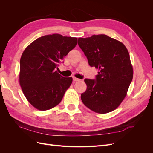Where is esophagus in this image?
Returning a JSON list of instances; mask_svg holds the SVG:
<instances>
[{
  "mask_svg": "<svg viewBox=\"0 0 153 153\" xmlns=\"http://www.w3.org/2000/svg\"><path fill=\"white\" fill-rule=\"evenodd\" d=\"M73 80L74 82H78L80 81V79H78V78H76L75 77H73Z\"/></svg>",
  "mask_w": 153,
  "mask_h": 153,
  "instance_id": "obj_1",
  "label": "esophagus"
}]
</instances>
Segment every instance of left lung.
Returning a JSON list of instances; mask_svg holds the SVG:
<instances>
[{"instance_id":"1","label":"left lung","mask_w":153,"mask_h":153,"mask_svg":"<svg viewBox=\"0 0 153 153\" xmlns=\"http://www.w3.org/2000/svg\"><path fill=\"white\" fill-rule=\"evenodd\" d=\"M78 44L90 66L98 69L96 78L84 80L87 90L83 103L99 114L116 109L126 95L133 79V68L126 47L105 34L78 38Z\"/></svg>"}]
</instances>
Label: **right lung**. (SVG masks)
Here are the masks:
<instances>
[{"label": "right lung", "instance_id": "add662e5", "mask_svg": "<svg viewBox=\"0 0 153 153\" xmlns=\"http://www.w3.org/2000/svg\"><path fill=\"white\" fill-rule=\"evenodd\" d=\"M77 45V38L59 34L36 39L23 52L20 62V84L29 102L39 110L61 102L72 77L57 72L59 64Z\"/></svg>", "mask_w": 153, "mask_h": 153}]
</instances>
